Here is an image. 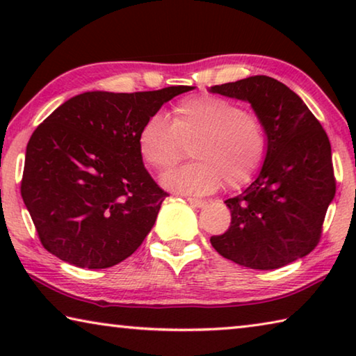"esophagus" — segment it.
Listing matches in <instances>:
<instances>
[{"mask_svg": "<svg viewBox=\"0 0 356 356\" xmlns=\"http://www.w3.org/2000/svg\"><path fill=\"white\" fill-rule=\"evenodd\" d=\"M190 202V206L191 207H197V209H204L207 206V201H204V200H197V197H188V200H186Z\"/></svg>", "mask_w": 356, "mask_h": 356, "instance_id": "obj_1", "label": "esophagus"}]
</instances>
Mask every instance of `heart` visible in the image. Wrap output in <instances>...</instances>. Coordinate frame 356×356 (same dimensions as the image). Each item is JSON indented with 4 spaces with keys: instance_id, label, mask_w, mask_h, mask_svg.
Returning a JSON list of instances; mask_svg holds the SVG:
<instances>
[{
    "instance_id": "obj_1",
    "label": "heart",
    "mask_w": 356,
    "mask_h": 356,
    "mask_svg": "<svg viewBox=\"0 0 356 356\" xmlns=\"http://www.w3.org/2000/svg\"><path fill=\"white\" fill-rule=\"evenodd\" d=\"M172 113V122L161 113L152 114L138 134L143 160L159 171L182 160L185 146H190L196 161L166 172L161 177L165 188L209 195L222 182L238 188L254 177L268 149L261 118L216 95L185 99Z\"/></svg>"
}]
</instances>
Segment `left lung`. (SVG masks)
Masks as SVG:
<instances>
[{
  "label": "left lung",
  "instance_id": "1",
  "mask_svg": "<svg viewBox=\"0 0 356 356\" xmlns=\"http://www.w3.org/2000/svg\"><path fill=\"white\" fill-rule=\"evenodd\" d=\"M209 91L248 102L268 138L256 179L225 201L231 226L210 243L222 257L254 270L281 268L309 254L336 191L331 146L321 122L272 76H248Z\"/></svg>",
  "mask_w": 356,
  "mask_h": 356
}]
</instances>
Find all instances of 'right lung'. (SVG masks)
Instances as JSON below:
<instances>
[{"label":"right lung","instance_id":"add662e5","mask_svg":"<svg viewBox=\"0 0 356 356\" xmlns=\"http://www.w3.org/2000/svg\"><path fill=\"white\" fill-rule=\"evenodd\" d=\"M191 89L83 92L34 130L22 197L47 251L92 270L134 254L168 196L144 168L138 134L161 105Z\"/></svg>","mask_w":356,"mask_h":356}]
</instances>
